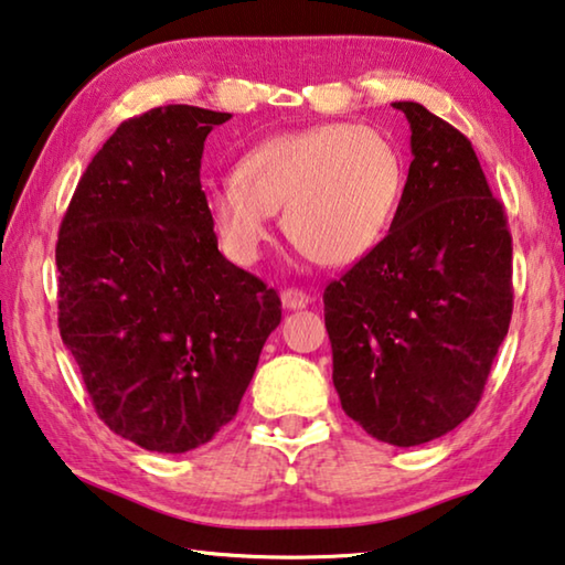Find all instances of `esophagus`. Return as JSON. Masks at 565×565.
<instances>
[{"label": "esophagus", "mask_w": 565, "mask_h": 565, "mask_svg": "<svg viewBox=\"0 0 565 565\" xmlns=\"http://www.w3.org/2000/svg\"><path fill=\"white\" fill-rule=\"evenodd\" d=\"M282 308H288V310H302V308H308L310 305V295H305L302 290H282Z\"/></svg>", "instance_id": "34e87169"}]
</instances>
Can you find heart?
Returning <instances> with one entry per match:
<instances>
[{"label": "heart", "instance_id": "b5f03b06", "mask_svg": "<svg viewBox=\"0 0 565 565\" xmlns=\"http://www.w3.org/2000/svg\"><path fill=\"white\" fill-rule=\"evenodd\" d=\"M403 192V160L383 132L328 122L267 137L212 182L207 210L222 245L253 263L282 210L290 243L318 265H353L381 245Z\"/></svg>", "mask_w": 565, "mask_h": 565}]
</instances>
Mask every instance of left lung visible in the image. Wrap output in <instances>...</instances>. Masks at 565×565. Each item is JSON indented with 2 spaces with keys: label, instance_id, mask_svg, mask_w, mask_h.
<instances>
[{
  "label": "left lung",
  "instance_id": "8db88e82",
  "mask_svg": "<svg viewBox=\"0 0 565 565\" xmlns=\"http://www.w3.org/2000/svg\"><path fill=\"white\" fill-rule=\"evenodd\" d=\"M393 225L326 288L345 415L397 448L458 428L483 395L513 312L511 233L468 137L418 102Z\"/></svg>",
  "mask_w": 565,
  "mask_h": 565
}]
</instances>
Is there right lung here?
I'll list each match as a JSON object with an SVG mask.
<instances>
[{
	"label": "right lung",
	"instance_id": "obj_1",
	"mask_svg": "<svg viewBox=\"0 0 565 565\" xmlns=\"http://www.w3.org/2000/svg\"><path fill=\"white\" fill-rule=\"evenodd\" d=\"M233 115L190 105L127 119L92 157L57 239L60 335L109 430L188 452L235 418L280 298L217 249L200 184Z\"/></svg>",
	"mask_w": 565,
	"mask_h": 565
}]
</instances>
